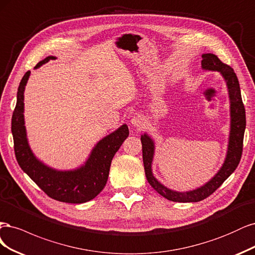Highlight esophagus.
Instances as JSON below:
<instances>
[{"instance_id":"1","label":"esophagus","mask_w":255,"mask_h":255,"mask_svg":"<svg viewBox=\"0 0 255 255\" xmlns=\"http://www.w3.org/2000/svg\"><path fill=\"white\" fill-rule=\"evenodd\" d=\"M144 119L141 117V116H135V117H133L132 119H131V124H132V126L134 127V128H136V129H139V128H142L143 126H144Z\"/></svg>"}]
</instances>
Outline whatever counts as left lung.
Listing matches in <instances>:
<instances>
[{"instance_id":"1","label":"left lung","mask_w":255,"mask_h":255,"mask_svg":"<svg viewBox=\"0 0 255 255\" xmlns=\"http://www.w3.org/2000/svg\"><path fill=\"white\" fill-rule=\"evenodd\" d=\"M201 57L202 70L213 72L217 71L225 79L230 101V132L227 154L223 165L215 176L210 179L205 184L192 191L178 192L168 188L153 176L152 161L155 148L153 138L146 132L141 135L143 163L147 181L153 190L163 196L164 198L175 202H198L212 195L232 175V172L236 169L238 163L241 161L243 152L244 133L246 129V112L236 74L231 67L221 62L214 54H203Z\"/></svg>"}]
</instances>
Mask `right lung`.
<instances>
[{
	"label": "right lung",
	"instance_id": "right-lung-1",
	"mask_svg": "<svg viewBox=\"0 0 255 255\" xmlns=\"http://www.w3.org/2000/svg\"><path fill=\"white\" fill-rule=\"evenodd\" d=\"M55 59V56H48L35 69ZM29 76L30 71L25 73L19 85L17 105L11 119L14 153L20 167L41 190L55 200L67 203H84L92 200L104 190L114 154L129 135L128 126L122 125L100 139L86 162L77 168L58 170L46 165L32 152L27 139L24 121V91Z\"/></svg>",
	"mask_w": 255,
	"mask_h": 255
}]
</instances>
